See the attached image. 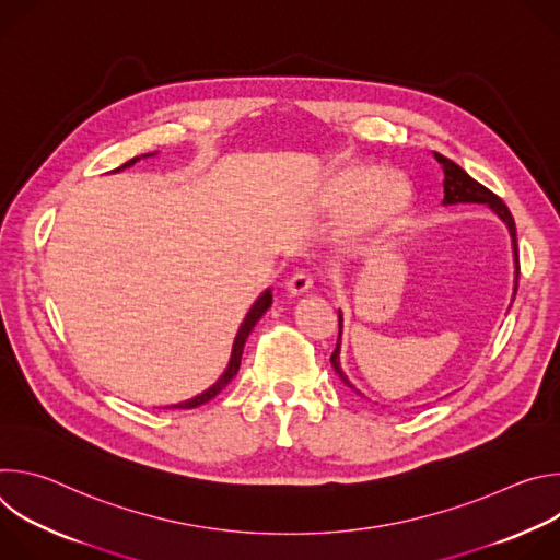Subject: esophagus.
Here are the masks:
<instances>
[{
	"instance_id": "esophagus-1",
	"label": "esophagus",
	"mask_w": 560,
	"mask_h": 560,
	"mask_svg": "<svg viewBox=\"0 0 560 560\" xmlns=\"http://www.w3.org/2000/svg\"><path fill=\"white\" fill-rule=\"evenodd\" d=\"M312 283H314L312 275L305 272V270H301V272H296V275H292V277L288 279L285 288H288L292 294H305V292L312 290Z\"/></svg>"
}]
</instances>
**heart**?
<instances>
[{
    "instance_id": "heart-1",
    "label": "heart",
    "mask_w": 560,
    "mask_h": 560,
    "mask_svg": "<svg viewBox=\"0 0 560 560\" xmlns=\"http://www.w3.org/2000/svg\"><path fill=\"white\" fill-rule=\"evenodd\" d=\"M330 201L337 208L354 206L352 225L363 234L383 232L398 223L410 206V190L396 175H383L376 166L354 164L343 168L332 186Z\"/></svg>"
}]
</instances>
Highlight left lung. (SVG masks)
Segmentation results:
<instances>
[{
    "label": "left lung",
    "mask_w": 560,
    "mask_h": 560,
    "mask_svg": "<svg viewBox=\"0 0 560 560\" xmlns=\"http://www.w3.org/2000/svg\"><path fill=\"white\" fill-rule=\"evenodd\" d=\"M434 159L443 166V175H445V179H443V192H445V195H443V206H454V203H486V206L492 208V210L499 214V219H503V223L508 225L510 236H512L514 268H516V275H514V294H512V301H514L516 288H518V246H516V225H514L512 212L508 210V206L503 203L501 197H497L492 190H488L486 186H481L476 179H471L458 164L452 162V159H447V156H443V154H439V152H434ZM341 332H343V314H341V310H339V339H337V348H335V352H332V357H330V363H332L335 372L339 374V378H341L348 387H352L354 392H359V389L350 383V378L343 374V370H341V357H339V354H341ZM359 394H361V392H359Z\"/></svg>",
    "instance_id": "left-lung-1"
}]
</instances>
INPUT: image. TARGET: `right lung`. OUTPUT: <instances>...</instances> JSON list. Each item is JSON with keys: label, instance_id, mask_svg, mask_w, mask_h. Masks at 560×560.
Masks as SVG:
<instances>
[{"label": "right lung", "instance_id": "add662e5", "mask_svg": "<svg viewBox=\"0 0 560 560\" xmlns=\"http://www.w3.org/2000/svg\"><path fill=\"white\" fill-rule=\"evenodd\" d=\"M154 154V152H152ZM152 154H141V156H152ZM141 156H132L130 162H126L124 166H119V168H115L113 173H119V171H124V168H130V166H135ZM272 305V290L268 288V290H264L261 294H259V299L253 303V307L248 310V314H246V318H244V324L238 326V332H236V337H234V343H232V352H230V361H228V368L223 370V374L208 387V389H203L201 394H197V396H192V398H188V401H182V404H175V406H171V408H179V410H192V408H199V406H203V404H208L210 398H214L232 378H234V374L238 372V365H242V354H244V346H246V339H248V335L253 332V328L257 326V322L259 318L266 314V310Z\"/></svg>", "mask_w": 560, "mask_h": 560}]
</instances>
